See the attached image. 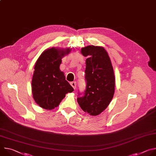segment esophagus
Instances as JSON below:
<instances>
[{
    "label": "esophagus",
    "mask_w": 156,
    "mask_h": 156,
    "mask_svg": "<svg viewBox=\"0 0 156 156\" xmlns=\"http://www.w3.org/2000/svg\"><path fill=\"white\" fill-rule=\"evenodd\" d=\"M70 84L72 85V86L74 89H75V88H76V83L75 81L71 82V83H70Z\"/></svg>",
    "instance_id": "esophagus-1"
}]
</instances>
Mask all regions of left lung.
I'll list each match as a JSON object with an SVG mask.
<instances>
[{
    "instance_id": "8db88e82",
    "label": "left lung",
    "mask_w": 156,
    "mask_h": 156,
    "mask_svg": "<svg viewBox=\"0 0 156 156\" xmlns=\"http://www.w3.org/2000/svg\"><path fill=\"white\" fill-rule=\"evenodd\" d=\"M86 60L85 81L83 93H78V103L84 112L98 115L104 111L113 98L115 76L110 59L102 47L89 46L81 49Z\"/></svg>"
}]
</instances>
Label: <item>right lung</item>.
<instances>
[{
  "instance_id": "obj_1",
  "label": "right lung",
  "mask_w": 156,
  "mask_h": 156,
  "mask_svg": "<svg viewBox=\"0 0 156 156\" xmlns=\"http://www.w3.org/2000/svg\"><path fill=\"white\" fill-rule=\"evenodd\" d=\"M70 49L51 48L44 51L37 59L32 79V93L35 102L42 108L52 110L57 107L65 94L74 89L59 69L62 58Z\"/></svg>"
}]
</instances>
